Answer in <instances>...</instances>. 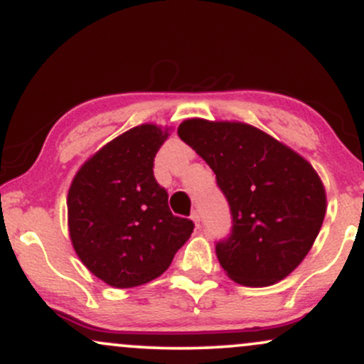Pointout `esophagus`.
I'll list each match as a JSON object with an SVG mask.
<instances>
[{
	"mask_svg": "<svg viewBox=\"0 0 364 364\" xmlns=\"http://www.w3.org/2000/svg\"><path fill=\"white\" fill-rule=\"evenodd\" d=\"M190 219H191V220H193V223H195V225H196V229H198V228H200V215H198V212H196V210H193V212H191Z\"/></svg>",
	"mask_w": 364,
	"mask_h": 364,
	"instance_id": "esophagus-1",
	"label": "esophagus"
}]
</instances>
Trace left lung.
Listing matches in <instances>:
<instances>
[{
  "label": "left lung",
  "instance_id": "left-lung-1",
  "mask_svg": "<svg viewBox=\"0 0 364 364\" xmlns=\"http://www.w3.org/2000/svg\"><path fill=\"white\" fill-rule=\"evenodd\" d=\"M179 139L215 173L228 198L232 232L215 246L232 281L265 287L304 260L327 210L313 166L269 133L241 121L185 119Z\"/></svg>",
  "mask_w": 364,
  "mask_h": 364
}]
</instances>
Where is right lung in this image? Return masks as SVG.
Returning a JSON list of instances; mask_svg holds the SVG:
<instances>
[{"label": "right lung", "mask_w": 364, "mask_h": 364, "mask_svg": "<svg viewBox=\"0 0 364 364\" xmlns=\"http://www.w3.org/2000/svg\"><path fill=\"white\" fill-rule=\"evenodd\" d=\"M169 128L145 123L87 159L68 190V231L83 265L107 286L128 289L169 269L193 232L171 214L168 191L154 178V157Z\"/></svg>", "instance_id": "obj_1"}]
</instances>
